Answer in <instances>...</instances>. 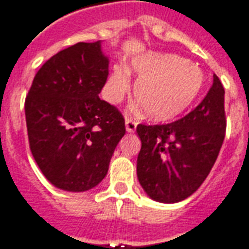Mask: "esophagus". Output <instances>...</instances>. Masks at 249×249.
Listing matches in <instances>:
<instances>
[{
    "instance_id": "34e87169",
    "label": "esophagus",
    "mask_w": 249,
    "mask_h": 249,
    "mask_svg": "<svg viewBox=\"0 0 249 249\" xmlns=\"http://www.w3.org/2000/svg\"><path fill=\"white\" fill-rule=\"evenodd\" d=\"M138 123L135 121H132L131 118H127L126 119V131L127 132H134L137 130Z\"/></svg>"
}]
</instances>
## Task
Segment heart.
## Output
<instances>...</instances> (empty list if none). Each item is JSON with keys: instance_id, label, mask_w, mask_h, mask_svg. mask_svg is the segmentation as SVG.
Instances as JSON below:
<instances>
[{"instance_id": "1", "label": "heart", "mask_w": 249, "mask_h": 249, "mask_svg": "<svg viewBox=\"0 0 249 249\" xmlns=\"http://www.w3.org/2000/svg\"><path fill=\"white\" fill-rule=\"evenodd\" d=\"M137 75L134 97L155 121H168L191 106L204 86V72L177 54L146 52L132 58L128 67L114 65L105 85L110 103L122 101L130 90V74Z\"/></svg>"}]
</instances>
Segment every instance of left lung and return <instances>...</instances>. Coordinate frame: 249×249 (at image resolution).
Returning <instances> with one entry per match:
<instances>
[{"label":"left lung","mask_w":249,"mask_h":249,"mask_svg":"<svg viewBox=\"0 0 249 249\" xmlns=\"http://www.w3.org/2000/svg\"><path fill=\"white\" fill-rule=\"evenodd\" d=\"M142 147L138 180L159 203L191 196L213 167L226 135L224 87L213 75L210 91L186 117L168 124L137 127Z\"/></svg>","instance_id":"1"}]
</instances>
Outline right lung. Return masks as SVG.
I'll list each match as a JSON object with an SVG mask.
<instances>
[{"instance_id": "1", "label": "right lung", "mask_w": 249, "mask_h": 249, "mask_svg": "<svg viewBox=\"0 0 249 249\" xmlns=\"http://www.w3.org/2000/svg\"><path fill=\"white\" fill-rule=\"evenodd\" d=\"M108 62L101 41L75 43L43 63L25 101L33 157L63 191L85 192L102 182L126 134L122 114L99 98Z\"/></svg>"}]
</instances>
